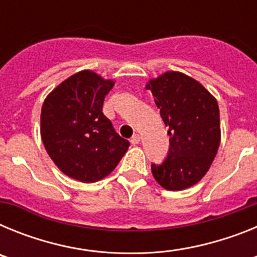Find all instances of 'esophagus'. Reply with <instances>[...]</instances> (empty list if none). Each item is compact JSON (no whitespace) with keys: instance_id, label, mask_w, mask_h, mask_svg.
Wrapping results in <instances>:
<instances>
[{"instance_id":"1","label":"esophagus","mask_w":257,"mask_h":257,"mask_svg":"<svg viewBox=\"0 0 257 257\" xmlns=\"http://www.w3.org/2000/svg\"><path fill=\"white\" fill-rule=\"evenodd\" d=\"M131 144H134V145H136V144H139V142H140V135L139 134H134V136L133 138H131Z\"/></svg>"}]
</instances>
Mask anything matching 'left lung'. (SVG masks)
<instances>
[{
	"label": "left lung",
	"instance_id": "1",
	"mask_svg": "<svg viewBox=\"0 0 257 257\" xmlns=\"http://www.w3.org/2000/svg\"><path fill=\"white\" fill-rule=\"evenodd\" d=\"M147 88L170 135L167 157L160 165L152 163V174L165 189H187L205 176L219 149L217 101L196 79L179 72L151 79Z\"/></svg>",
	"mask_w": 257,
	"mask_h": 257
}]
</instances>
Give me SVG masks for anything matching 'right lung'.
<instances>
[{
  "label": "right lung",
  "mask_w": 257,
  "mask_h": 257,
  "mask_svg": "<svg viewBox=\"0 0 257 257\" xmlns=\"http://www.w3.org/2000/svg\"><path fill=\"white\" fill-rule=\"evenodd\" d=\"M113 81L91 70L65 79L46 97L41 110V138L60 171L82 183L108 176L130 143L115 133L103 103Z\"/></svg>",
  "instance_id": "obj_1"
}]
</instances>
